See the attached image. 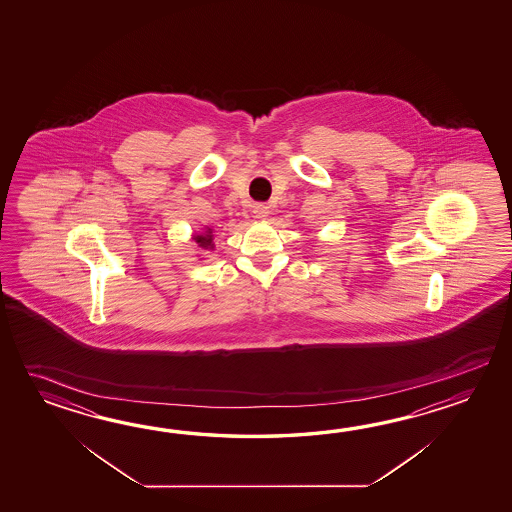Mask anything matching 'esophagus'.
I'll list each match as a JSON object with an SVG mask.
<instances>
[{"mask_svg":"<svg viewBox=\"0 0 512 512\" xmlns=\"http://www.w3.org/2000/svg\"><path fill=\"white\" fill-rule=\"evenodd\" d=\"M252 214H254V218L256 219H267V216H269V207L256 205V207L252 208Z\"/></svg>","mask_w":512,"mask_h":512,"instance_id":"obj_1","label":"esophagus"}]
</instances>
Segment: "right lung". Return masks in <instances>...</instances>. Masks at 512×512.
<instances>
[{
	"mask_svg": "<svg viewBox=\"0 0 512 512\" xmlns=\"http://www.w3.org/2000/svg\"><path fill=\"white\" fill-rule=\"evenodd\" d=\"M192 241L196 243L201 251H214V229L212 227H205L203 232L192 236Z\"/></svg>",
	"mask_w": 512,
	"mask_h": 512,
	"instance_id": "right-lung-1",
	"label": "right lung"
}]
</instances>
